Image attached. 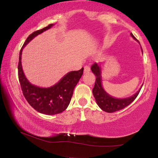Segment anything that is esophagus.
<instances>
[{
  "instance_id": "34e87169",
  "label": "esophagus",
  "mask_w": 158,
  "mask_h": 158,
  "mask_svg": "<svg viewBox=\"0 0 158 158\" xmlns=\"http://www.w3.org/2000/svg\"><path fill=\"white\" fill-rule=\"evenodd\" d=\"M90 70V67L89 65H86V66H85L84 68V73H88Z\"/></svg>"
}]
</instances>
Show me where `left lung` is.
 Wrapping results in <instances>:
<instances>
[{"mask_svg":"<svg viewBox=\"0 0 158 158\" xmlns=\"http://www.w3.org/2000/svg\"><path fill=\"white\" fill-rule=\"evenodd\" d=\"M131 35L136 39L133 34L131 33ZM91 70L96 76L95 85L92 91H93V94L97 105L104 111L108 112V113H113V112L123 109L135 100L140 91L141 88L132 97L125 98V99H117V98L110 97L105 91L102 86L100 67L97 63H94L91 66Z\"/></svg>","mask_w":158,"mask_h":158,"instance_id":"obj_1","label":"left lung"}]
</instances>
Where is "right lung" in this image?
I'll return each mask as SVG.
<instances>
[{"mask_svg":"<svg viewBox=\"0 0 158 158\" xmlns=\"http://www.w3.org/2000/svg\"><path fill=\"white\" fill-rule=\"evenodd\" d=\"M52 25V23H50L41 30L33 32L27 37L20 50L18 66L19 79L25 99L34 109L39 113L47 115L60 114L68 108L73 96L74 88L79 82L84 70V68H82L77 71L70 72L66 74L57 84L48 88L35 86L27 80L21 66V54L23 48L34 37L50 29Z\"/></svg>","mask_w":158,"mask_h":158,"instance_id":"add662e5","label":"right lung"}]
</instances>
